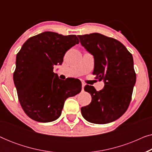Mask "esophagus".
Returning a JSON list of instances; mask_svg holds the SVG:
<instances>
[{
    "instance_id": "esophagus-1",
    "label": "esophagus",
    "mask_w": 152,
    "mask_h": 152,
    "mask_svg": "<svg viewBox=\"0 0 152 152\" xmlns=\"http://www.w3.org/2000/svg\"><path fill=\"white\" fill-rule=\"evenodd\" d=\"M85 86V84L84 83H82V91H84V88Z\"/></svg>"
}]
</instances>
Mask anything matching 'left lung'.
Returning a JSON list of instances; mask_svg holds the SVG:
<instances>
[{
  "label": "left lung",
  "mask_w": 152,
  "mask_h": 152,
  "mask_svg": "<svg viewBox=\"0 0 152 152\" xmlns=\"http://www.w3.org/2000/svg\"><path fill=\"white\" fill-rule=\"evenodd\" d=\"M82 45L94 57L93 74L104 86L97 91L93 86L84 90L91 102L81 108L82 115L94 124H107L121 117L132 100L136 80L132 55L119 41L99 33L79 35Z\"/></svg>",
  "instance_id": "8db88e82"
}]
</instances>
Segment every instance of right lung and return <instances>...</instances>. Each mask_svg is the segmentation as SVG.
<instances>
[{
  "label": "right lung",
  "instance_id": "right-lung-1",
  "mask_svg": "<svg viewBox=\"0 0 152 152\" xmlns=\"http://www.w3.org/2000/svg\"><path fill=\"white\" fill-rule=\"evenodd\" d=\"M78 43L76 35L44 32L22 45L16 55L14 82L20 106L31 119L40 122L57 120L66 99L80 93L79 81L61 80L53 72L54 66L62 64L66 51Z\"/></svg>",
  "mask_w": 152,
  "mask_h": 152
}]
</instances>
